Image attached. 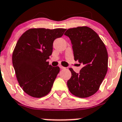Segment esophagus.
Here are the masks:
<instances>
[{"label": "esophagus", "mask_w": 122, "mask_h": 122, "mask_svg": "<svg viewBox=\"0 0 122 122\" xmlns=\"http://www.w3.org/2000/svg\"><path fill=\"white\" fill-rule=\"evenodd\" d=\"M59 67H60V69H65V68H66V67H63V66H60H60H59Z\"/></svg>", "instance_id": "obj_1"}]
</instances>
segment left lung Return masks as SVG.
Wrapping results in <instances>:
<instances>
[{"label":"left lung","instance_id":"8db88e82","mask_svg":"<svg viewBox=\"0 0 122 122\" xmlns=\"http://www.w3.org/2000/svg\"><path fill=\"white\" fill-rule=\"evenodd\" d=\"M64 35L71 41L74 60L83 65L79 73L69 69L72 76L67 83L69 90L76 97H90L98 91L107 73L108 55L105 44L88 27L69 29Z\"/></svg>","mask_w":122,"mask_h":122}]
</instances>
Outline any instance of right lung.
I'll return each instance as SVG.
<instances>
[{
    "label": "right lung",
    "instance_id": "obj_1",
    "mask_svg": "<svg viewBox=\"0 0 122 122\" xmlns=\"http://www.w3.org/2000/svg\"><path fill=\"white\" fill-rule=\"evenodd\" d=\"M65 29H30L21 35L13 51L12 60L18 81L25 93L40 98L51 90L60 71L49 65L55 39L61 37Z\"/></svg>",
    "mask_w": 122,
    "mask_h": 122
}]
</instances>
